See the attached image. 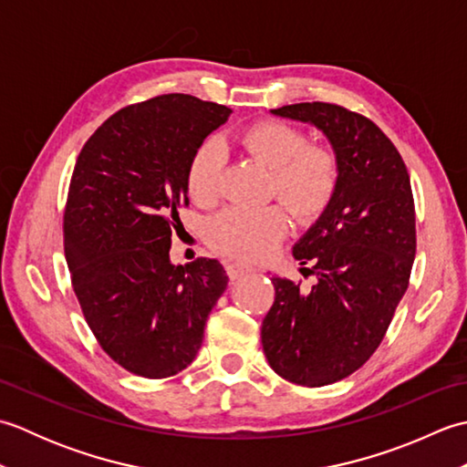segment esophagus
<instances>
[{
  "label": "esophagus",
  "mask_w": 467,
  "mask_h": 467,
  "mask_svg": "<svg viewBox=\"0 0 467 467\" xmlns=\"http://www.w3.org/2000/svg\"><path fill=\"white\" fill-rule=\"evenodd\" d=\"M249 273H253V266L251 265H246V263H226V275H228V279L231 281H236V279H241L243 275H249Z\"/></svg>",
  "instance_id": "obj_1"
}]
</instances>
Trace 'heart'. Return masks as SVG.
I'll return each instance as SVG.
<instances>
[{
	"label": "heart",
	"mask_w": 467,
	"mask_h": 467,
	"mask_svg": "<svg viewBox=\"0 0 467 467\" xmlns=\"http://www.w3.org/2000/svg\"><path fill=\"white\" fill-rule=\"evenodd\" d=\"M246 154L273 174L271 192L291 208L299 223H313L331 204L341 178L335 150L311 144L309 138L283 120H259L239 136ZM226 148L211 136L196 146L186 171V188L198 206H213L221 196ZM291 218L279 204L263 208H228L208 223V243L218 253L256 261L269 256L286 233Z\"/></svg>",
	"instance_id": "obj_1"
}]
</instances>
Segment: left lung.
<instances>
[{
  "instance_id": "obj_1",
  "label": "left lung",
  "mask_w": 467,
  "mask_h": 467,
  "mask_svg": "<svg viewBox=\"0 0 467 467\" xmlns=\"http://www.w3.org/2000/svg\"><path fill=\"white\" fill-rule=\"evenodd\" d=\"M309 122L329 138L341 178L331 204L293 246L301 289L273 276L275 303L263 319L266 361L283 379L321 387L359 369L383 341L410 286L415 259V204L398 148L369 118L327 102L273 110Z\"/></svg>"
}]
</instances>
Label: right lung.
<instances>
[{"instance_id": "right-lung-1", "label": "right lung", "mask_w": 467, "mask_h": 467, "mask_svg": "<svg viewBox=\"0 0 467 467\" xmlns=\"http://www.w3.org/2000/svg\"><path fill=\"white\" fill-rule=\"evenodd\" d=\"M231 108L188 94L126 106L78 156L64 213V253L86 323L108 357L164 379L192 363L228 276L214 259L171 263L186 171Z\"/></svg>"}]
</instances>
